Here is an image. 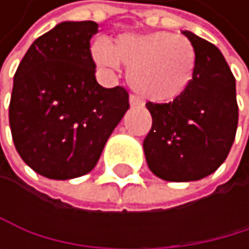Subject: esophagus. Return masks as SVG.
Returning <instances> with one entry per match:
<instances>
[{
  "instance_id": "1",
  "label": "esophagus",
  "mask_w": 249,
  "mask_h": 249,
  "mask_svg": "<svg viewBox=\"0 0 249 249\" xmlns=\"http://www.w3.org/2000/svg\"><path fill=\"white\" fill-rule=\"evenodd\" d=\"M130 104H131L133 107L142 106V100H140L137 95H130Z\"/></svg>"
}]
</instances>
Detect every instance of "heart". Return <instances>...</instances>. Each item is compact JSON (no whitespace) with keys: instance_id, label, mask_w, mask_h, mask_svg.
Segmentation results:
<instances>
[{"instance_id":"1","label":"heart","mask_w":249,"mask_h":249,"mask_svg":"<svg viewBox=\"0 0 249 249\" xmlns=\"http://www.w3.org/2000/svg\"><path fill=\"white\" fill-rule=\"evenodd\" d=\"M95 62L116 69L128 67L127 80L143 98L152 103H170L182 95L194 76L196 52L193 44L172 33L122 34L113 46L97 41L92 46Z\"/></svg>"}]
</instances>
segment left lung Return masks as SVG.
Wrapping results in <instances>:
<instances>
[{
    "mask_svg": "<svg viewBox=\"0 0 249 249\" xmlns=\"http://www.w3.org/2000/svg\"><path fill=\"white\" fill-rule=\"evenodd\" d=\"M196 52L187 91L170 103H146L152 127L143 140L151 172L169 182H190L213 173L234 142L239 109L236 80L223 53L191 31Z\"/></svg>",
    "mask_w": 249,
    "mask_h": 249,
    "instance_id": "1",
    "label": "left lung"
}]
</instances>
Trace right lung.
<instances>
[{
  "label": "right lung",
  "instance_id": "obj_1",
  "mask_svg": "<svg viewBox=\"0 0 249 249\" xmlns=\"http://www.w3.org/2000/svg\"><path fill=\"white\" fill-rule=\"evenodd\" d=\"M92 20L61 22L38 37L20 61L8 119L20 158L49 179L89 173L130 107L122 87L95 79Z\"/></svg>",
  "mask_w": 249,
  "mask_h": 249
}]
</instances>
